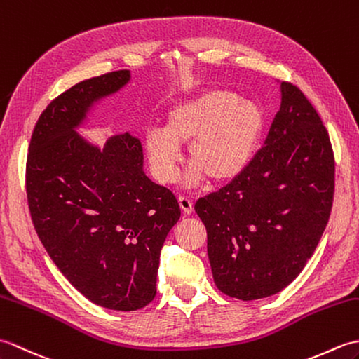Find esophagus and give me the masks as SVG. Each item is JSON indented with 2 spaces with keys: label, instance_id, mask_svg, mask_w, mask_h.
Returning a JSON list of instances; mask_svg holds the SVG:
<instances>
[{
  "label": "esophagus",
  "instance_id": "esophagus-1",
  "mask_svg": "<svg viewBox=\"0 0 359 359\" xmlns=\"http://www.w3.org/2000/svg\"><path fill=\"white\" fill-rule=\"evenodd\" d=\"M179 205H180V210L184 215H191L193 212V201L189 199V197L185 196H180L179 197Z\"/></svg>",
  "mask_w": 359,
  "mask_h": 359
}]
</instances>
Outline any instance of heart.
<instances>
[{"label": "heart", "instance_id": "b5f03b06", "mask_svg": "<svg viewBox=\"0 0 359 359\" xmlns=\"http://www.w3.org/2000/svg\"><path fill=\"white\" fill-rule=\"evenodd\" d=\"M264 114L257 103L231 90L208 89L175 104L162 129L143 137L149 170L160 184L177 174L180 148L188 143V182L197 185L210 177L215 184L233 180L245 170L261 140Z\"/></svg>", "mask_w": 359, "mask_h": 359}]
</instances>
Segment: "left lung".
<instances>
[{
	"instance_id": "left-lung-1",
	"label": "left lung",
	"mask_w": 359,
	"mask_h": 359,
	"mask_svg": "<svg viewBox=\"0 0 359 359\" xmlns=\"http://www.w3.org/2000/svg\"><path fill=\"white\" fill-rule=\"evenodd\" d=\"M333 189L327 129L306 95L282 81L264 147L233 182L194 205L220 292L255 301L292 284L329 222Z\"/></svg>"
}]
</instances>
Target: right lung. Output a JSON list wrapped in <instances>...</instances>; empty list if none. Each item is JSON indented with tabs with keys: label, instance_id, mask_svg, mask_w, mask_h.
I'll return each mask as SVG.
<instances>
[{
	"label": "right lung",
	"instance_id": "right-lung-1",
	"mask_svg": "<svg viewBox=\"0 0 359 359\" xmlns=\"http://www.w3.org/2000/svg\"><path fill=\"white\" fill-rule=\"evenodd\" d=\"M131 81L100 75L67 89L43 111L29 144L26 191L35 231L65 278L97 306L133 311L154 299L160 251L180 208L143 171L131 134L103 148L79 129L94 106Z\"/></svg>",
	"mask_w": 359,
	"mask_h": 359
}]
</instances>
